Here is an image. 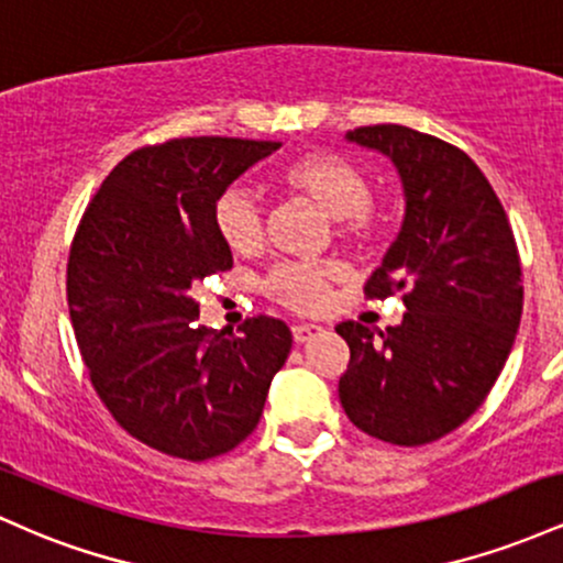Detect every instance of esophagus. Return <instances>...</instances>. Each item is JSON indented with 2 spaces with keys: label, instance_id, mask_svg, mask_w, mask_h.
I'll list each match as a JSON object with an SVG mask.
<instances>
[{
  "label": "esophagus",
  "instance_id": "esophagus-1",
  "mask_svg": "<svg viewBox=\"0 0 563 563\" xmlns=\"http://www.w3.org/2000/svg\"><path fill=\"white\" fill-rule=\"evenodd\" d=\"M290 333H294L296 344H303V341H309L312 335L320 333V325H312V322H296V325H290Z\"/></svg>",
  "mask_w": 563,
  "mask_h": 563
}]
</instances>
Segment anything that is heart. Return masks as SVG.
<instances>
[{
    "label": "heart",
    "mask_w": 563,
    "mask_h": 563,
    "mask_svg": "<svg viewBox=\"0 0 563 563\" xmlns=\"http://www.w3.org/2000/svg\"><path fill=\"white\" fill-rule=\"evenodd\" d=\"M277 183L320 206L333 217L335 235L365 245L384 228V214L373 203V183L352 158L328 147H309L283 161ZM214 230L232 254H256L264 243V219L256 200L243 190H228L214 206ZM344 269L335 262H280L262 280V290L290 312H320Z\"/></svg>",
    "instance_id": "obj_1"
}]
</instances>
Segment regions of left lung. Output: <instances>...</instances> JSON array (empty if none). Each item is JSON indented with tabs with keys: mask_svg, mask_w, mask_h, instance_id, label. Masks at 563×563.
Instances as JSON below:
<instances>
[{
	"mask_svg": "<svg viewBox=\"0 0 563 563\" xmlns=\"http://www.w3.org/2000/svg\"><path fill=\"white\" fill-rule=\"evenodd\" d=\"M349 140L386 153L402 177V232L365 296L402 294L407 312L378 333L335 325L349 344L341 407L367 437L418 448L466 423L500 376L525 307L519 245L461 147L399 124L360 126Z\"/></svg>",
	"mask_w": 563,
	"mask_h": 563,
	"instance_id": "obj_1",
	"label": "left lung"
}]
</instances>
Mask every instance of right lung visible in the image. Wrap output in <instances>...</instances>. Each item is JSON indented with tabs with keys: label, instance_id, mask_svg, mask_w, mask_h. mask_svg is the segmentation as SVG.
I'll list each match as a JSON object with an SVG mask.
<instances>
[{
	"label": "right lung",
	"instance_id": "right-lung-1",
	"mask_svg": "<svg viewBox=\"0 0 563 563\" xmlns=\"http://www.w3.org/2000/svg\"><path fill=\"white\" fill-rule=\"evenodd\" d=\"M275 140L183 137L132 151L97 187L70 241L66 294L97 397L147 448L211 461L254 434L290 331L198 325L190 288L232 267L214 206Z\"/></svg>",
	"mask_w": 563,
	"mask_h": 563
}]
</instances>
